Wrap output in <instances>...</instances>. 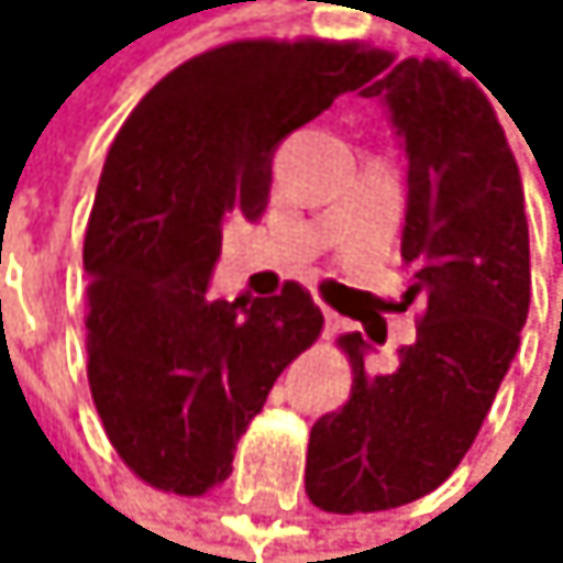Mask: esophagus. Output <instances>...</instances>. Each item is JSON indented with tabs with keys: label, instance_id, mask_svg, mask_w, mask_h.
Returning <instances> with one entry per match:
<instances>
[{
	"label": "esophagus",
	"instance_id": "34e87169",
	"mask_svg": "<svg viewBox=\"0 0 563 563\" xmlns=\"http://www.w3.org/2000/svg\"><path fill=\"white\" fill-rule=\"evenodd\" d=\"M338 328H341L338 313H334V310H323V331H328V334H334Z\"/></svg>",
	"mask_w": 563,
	"mask_h": 563
}]
</instances>
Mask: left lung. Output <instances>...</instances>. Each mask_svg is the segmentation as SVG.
<instances>
[{"label":"left lung","instance_id":"obj_1","mask_svg":"<svg viewBox=\"0 0 563 563\" xmlns=\"http://www.w3.org/2000/svg\"><path fill=\"white\" fill-rule=\"evenodd\" d=\"M383 77L378 78L377 74ZM361 97H382L405 141L408 209L401 307L419 303L416 341L385 375L367 341L338 344L354 385L310 429L307 496L328 514H375L419 500L470 452L530 307V240L520 168L486 93L445 59L382 56ZM364 80V84H367Z\"/></svg>","mask_w":563,"mask_h":563}]
</instances>
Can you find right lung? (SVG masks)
<instances>
[{
  "label": "right lung",
  "mask_w": 563,
  "mask_h": 563,
  "mask_svg": "<svg viewBox=\"0 0 563 563\" xmlns=\"http://www.w3.org/2000/svg\"><path fill=\"white\" fill-rule=\"evenodd\" d=\"M382 49L235 40L185 59L118 131L84 235L87 382L103 432L147 486L202 496L323 313L300 284L212 300L222 222L260 219L273 151L357 90Z\"/></svg>",
  "instance_id": "right-lung-1"
}]
</instances>
